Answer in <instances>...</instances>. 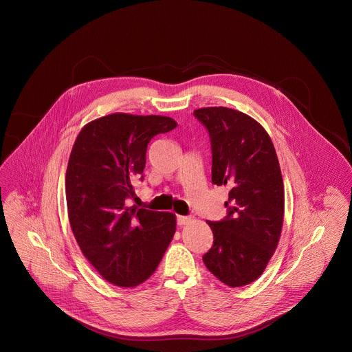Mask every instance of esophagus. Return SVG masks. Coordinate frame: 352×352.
Instances as JSON below:
<instances>
[{
  "label": "esophagus",
  "instance_id": "34e87169",
  "mask_svg": "<svg viewBox=\"0 0 352 352\" xmlns=\"http://www.w3.org/2000/svg\"><path fill=\"white\" fill-rule=\"evenodd\" d=\"M190 221H192V219L188 217V216H177L178 226H185V224H189Z\"/></svg>",
  "mask_w": 352,
  "mask_h": 352
}]
</instances>
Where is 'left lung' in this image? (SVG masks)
<instances>
[{
  "instance_id": "left-lung-1",
  "label": "left lung",
  "mask_w": 352,
  "mask_h": 352,
  "mask_svg": "<svg viewBox=\"0 0 352 352\" xmlns=\"http://www.w3.org/2000/svg\"><path fill=\"white\" fill-rule=\"evenodd\" d=\"M210 136L212 182L230 188L227 217L208 221L213 246L204 255L212 274L228 287L255 281L277 248L284 220V185L276 148L265 128L241 111H193Z\"/></svg>"
}]
</instances>
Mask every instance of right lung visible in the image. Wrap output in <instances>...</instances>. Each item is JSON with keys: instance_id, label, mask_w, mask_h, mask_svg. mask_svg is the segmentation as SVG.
<instances>
[{"instance_id": "add662e5", "label": "right lung", "mask_w": 352, "mask_h": 352, "mask_svg": "<svg viewBox=\"0 0 352 352\" xmlns=\"http://www.w3.org/2000/svg\"><path fill=\"white\" fill-rule=\"evenodd\" d=\"M177 122L116 113L86 124L68 162V217L85 258L104 280L136 287L157 269L175 232V214L129 206L148 142Z\"/></svg>"}]
</instances>
